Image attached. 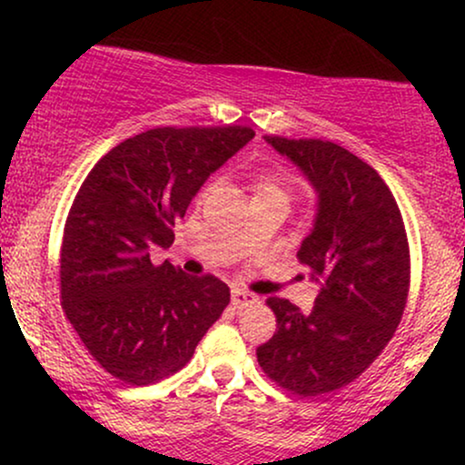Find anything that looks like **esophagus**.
<instances>
[{
  "label": "esophagus",
  "instance_id": "1",
  "mask_svg": "<svg viewBox=\"0 0 465 465\" xmlns=\"http://www.w3.org/2000/svg\"><path fill=\"white\" fill-rule=\"evenodd\" d=\"M255 302H258V297H255L253 292L242 291V288H233V291H232V303L236 308H247Z\"/></svg>",
  "mask_w": 465,
  "mask_h": 465
}]
</instances>
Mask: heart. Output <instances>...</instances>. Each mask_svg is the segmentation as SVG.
<instances>
[{
  "label": "heart",
  "instance_id": "1",
  "mask_svg": "<svg viewBox=\"0 0 465 465\" xmlns=\"http://www.w3.org/2000/svg\"><path fill=\"white\" fill-rule=\"evenodd\" d=\"M282 192L280 188V179L277 177H271V174H266V177H260L258 179V192Z\"/></svg>",
  "mask_w": 465,
  "mask_h": 465
}]
</instances>
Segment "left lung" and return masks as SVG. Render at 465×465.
Returning a JSON list of instances; mask_svg holds the SVG:
<instances>
[{"label": "left lung", "instance_id": "1", "mask_svg": "<svg viewBox=\"0 0 465 465\" xmlns=\"http://www.w3.org/2000/svg\"><path fill=\"white\" fill-rule=\"evenodd\" d=\"M308 181L312 227L300 262L319 284L311 312L271 297L277 332L258 348L266 376L300 396L350 385L385 350L409 292L402 214L381 174L334 142L264 135Z\"/></svg>", "mask_w": 465, "mask_h": 465}]
</instances>
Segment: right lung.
<instances>
[{
    "instance_id": "right-lung-1",
    "label": "right lung",
    "mask_w": 465,
    "mask_h": 465,
    "mask_svg": "<svg viewBox=\"0 0 465 465\" xmlns=\"http://www.w3.org/2000/svg\"><path fill=\"white\" fill-rule=\"evenodd\" d=\"M249 126L151 129L94 165L69 210L61 300L89 354L129 385L179 371L229 303L214 275H185L151 249L173 244L174 223L227 159L253 140Z\"/></svg>"
}]
</instances>
